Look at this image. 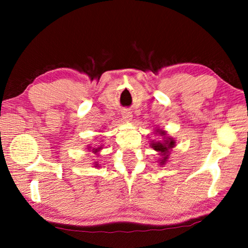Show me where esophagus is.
I'll list each match as a JSON object with an SVG mask.
<instances>
[{"label":"esophagus","instance_id":"obj_1","mask_svg":"<svg viewBox=\"0 0 248 248\" xmlns=\"http://www.w3.org/2000/svg\"><path fill=\"white\" fill-rule=\"evenodd\" d=\"M123 117L125 120H131L132 115H131V112L129 111V109H124V110L123 111Z\"/></svg>","mask_w":248,"mask_h":248}]
</instances>
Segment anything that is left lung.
Returning <instances> with one entry per match:
<instances>
[{
    "label": "left lung",
    "instance_id": "left-lung-1",
    "mask_svg": "<svg viewBox=\"0 0 248 248\" xmlns=\"http://www.w3.org/2000/svg\"><path fill=\"white\" fill-rule=\"evenodd\" d=\"M158 133L161 134V136H165V132L164 131H161V132H158ZM174 145H175V141L173 139H170V138L169 140H165L164 142H154V143L152 144V148L154 150H156V151H158V152H161V153H164V154H163V155H164V159H162L161 164H164L165 159L167 158V156H169V155H165V154L167 153V151H169V149H171Z\"/></svg>",
    "mask_w": 248,
    "mask_h": 248
}]
</instances>
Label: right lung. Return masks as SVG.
Returning a JSON list of instances; mask_svg holds the SVG:
<instances>
[{
	"instance_id": "1",
	"label": "right lung",
	"mask_w": 248,
	"mask_h": 248,
	"mask_svg": "<svg viewBox=\"0 0 248 248\" xmlns=\"http://www.w3.org/2000/svg\"><path fill=\"white\" fill-rule=\"evenodd\" d=\"M99 149H100V148H99ZM96 150H97V149H96Z\"/></svg>"
}]
</instances>
